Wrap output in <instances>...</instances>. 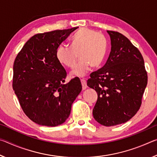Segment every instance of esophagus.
I'll return each instance as SVG.
<instances>
[{"label": "esophagus", "instance_id": "34e87169", "mask_svg": "<svg viewBox=\"0 0 157 157\" xmlns=\"http://www.w3.org/2000/svg\"><path fill=\"white\" fill-rule=\"evenodd\" d=\"M82 82V89L84 90L87 88V84H86V81L85 79H81Z\"/></svg>", "mask_w": 157, "mask_h": 157}]
</instances>
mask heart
<instances>
[{"instance_id":"heart-1","label":"heart","mask_w":157,"mask_h":157,"mask_svg":"<svg viewBox=\"0 0 157 157\" xmlns=\"http://www.w3.org/2000/svg\"><path fill=\"white\" fill-rule=\"evenodd\" d=\"M107 50V39L103 34L88 28H82L71 39V46H58L56 57L61 64L73 68L76 64L78 54L80 60L71 75L83 76L88 72L90 66L96 68L101 65Z\"/></svg>"}]
</instances>
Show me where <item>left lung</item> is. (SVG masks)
I'll list each match as a JSON object with an SVG mask.
<instances>
[{
    "mask_svg": "<svg viewBox=\"0 0 157 157\" xmlns=\"http://www.w3.org/2000/svg\"><path fill=\"white\" fill-rule=\"evenodd\" d=\"M111 49L103 67L93 72L87 86L98 94L95 120L110 127L126 123L139 110L147 84L141 53L126 36L107 30Z\"/></svg>",
    "mask_w": 157,
    "mask_h": 157,
    "instance_id": "1",
    "label": "left lung"
}]
</instances>
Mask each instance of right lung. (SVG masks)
Instances as JSON below:
<instances>
[{
  "label": "right lung",
  "instance_id": "obj_1",
  "mask_svg": "<svg viewBox=\"0 0 157 157\" xmlns=\"http://www.w3.org/2000/svg\"><path fill=\"white\" fill-rule=\"evenodd\" d=\"M77 28L35 34L14 60L13 89L23 112L40 125L55 127L64 123L82 91L78 78L63 84L67 74L56 57L58 46Z\"/></svg>",
  "mask_w": 157,
  "mask_h": 157
}]
</instances>
